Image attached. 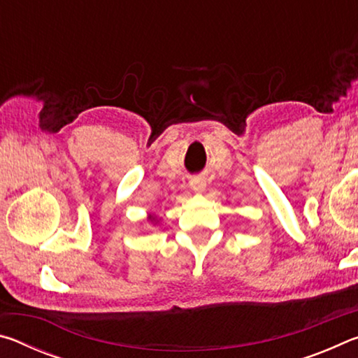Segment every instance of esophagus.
<instances>
[{"label":"esophagus","mask_w":358,"mask_h":358,"mask_svg":"<svg viewBox=\"0 0 358 358\" xmlns=\"http://www.w3.org/2000/svg\"><path fill=\"white\" fill-rule=\"evenodd\" d=\"M189 186L194 192H203L207 183H205V180L202 177H194L189 181Z\"/></svg>","instance_id":"obj_1"}]
</instances>
